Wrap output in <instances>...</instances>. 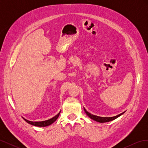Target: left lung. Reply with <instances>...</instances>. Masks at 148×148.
I'll return each instance as SVG.
<instances>
[{"instance_id":"obj_1","label":"left lung","mask_w":148,"mask_h":148,"mask_svg":"<svg viewBox=\"0 0 148 148\" xmlns=\"http://www.w3.org/2000/svg\"><path fill=\"white\" fill-rule=\"evenodd\" d=\"M84 110L85 111V112L87 114V115L89 117H90L91 119L96 121L97 122L99 123H105V122H110L112 120H114L115 119H116L117 118H118L119 117H120V115H122L123 114L125 113V112H123V113L114 116V117H99V116H96V115H94L90 113H89L88 112L86 111V110L84 108Z\"/></svg>"}]
</instances>
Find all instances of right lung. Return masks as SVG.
<instances>
[{
  "label": "right lung",
  "instance_id": "1",
  "mask_svg": "<svg viewBox=\"0 0 148 148\" xmlns=\"http://www.w3.org/2000/svg\"><path fill=\"white\" fill-rule=\"evenodd\" d=\"M60 112L57 115H56L54 117H52V119H50L49 120H45V121H42V122H31V121H29L28 120L25 119V118H23V119L26 121V122L28 123L29 124H31L32 125H34V126H36V127H47L49 126V125H51L52 123H53V122H55V121L57 119V118L59 117V116L60 115Z\"/></svg>",
  "mask_w": 148,
  "mask_h": 148
}]
</instances>
